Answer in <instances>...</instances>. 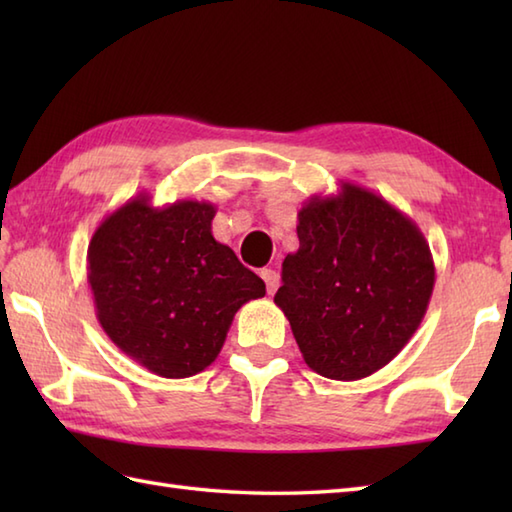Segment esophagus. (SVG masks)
I'll return each instance as SVG.
<instances>
[{
	"label": "esophagus",
	"mask_w": 512,
	"mask_h": 512,
	"mask_svg": "<svg viewBox=\"0 0 512 512\" xmlns=\"http://www.w3.org/2000/svg\"><path fill=\"white\" fill-rule=\"evenodd\" d=\"M262 279L266 281V290H268V295H275L277 288H279V275L275 273V270L264 268V270H262Z\"/></svg>",
	"instance_id": "34e87169"
}]
</instances>
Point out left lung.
Segmentation results:
<instances>
[{"mask_svg":"<svg viewBox=\"0 0 512 512\" xmlns=\"http://www.w3.org/2000/svg\"><path fill=\"white\" fill-rule=\"evenodd\" d=\"M275 303L303 361L325 378L361 380L400 354L429 308L436 266L427 239L383 195L339 182L299 211Z\"/></svg>","mask_w":512,"mask_h":512,"instance_id":"obj_1","label":"left lung"}]
</instances>
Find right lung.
<instances>
[{
	"label": "right lung",
	"instance_id": "1",
	"mask_svg": "<svg viewBox=\"0 0 512 512\" xmlns=\"http://www.w3.org/2000/svg\"><path fill=\"white\" fill-rule=\"evenodd\" d=\"M213 217L211 202L154 206L138 193L90 239L96 319L118 350L162 378L209 367L235 312L266 295L264 281L213 237Z\"/></svg>",
	"mask_w": 512,
	"mask_h": 512
}]
</instances>
